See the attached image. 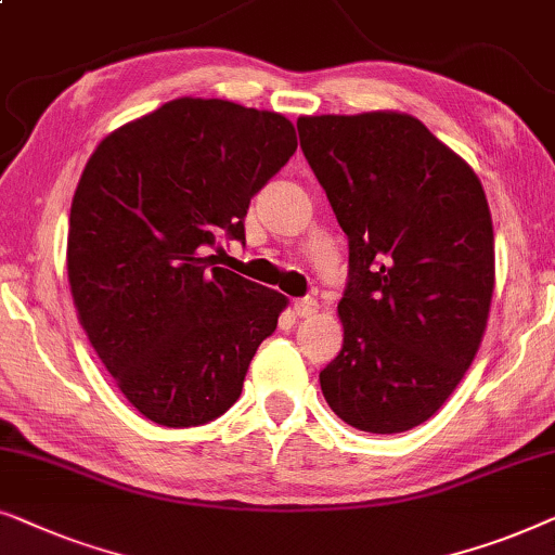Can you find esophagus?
<instances>
[{
	"mask_svg": "<svg viewBox=\"0 0 555 555\" xmlns=\"http://www.w3.org/2000/svg\"><path fill=\"white\" fill-rule=\"evenodd\" d=\"M293 310L298 318H310L318 313V302L313 298H298L293 302Z\"/></svg>",
	"mask_w": 555,
	"mask_h": 555,
	"instance_id": "34e87169",
	"label": "esophagus"
}]
</instances>
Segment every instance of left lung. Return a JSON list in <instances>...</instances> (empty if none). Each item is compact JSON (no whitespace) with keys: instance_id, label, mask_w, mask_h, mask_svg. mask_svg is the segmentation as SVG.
<instances>
[{"instance_id":"1","label":"left lung","mask_w":555,"mask_h":555,"mask_svg":"<svg viewBox=\"0 0 555 555\" xmlns=\"http://www.w3.org/2000/svg\"><path fill=\"white\" fill-rule=\"evenodd\" d=\"M298 133L348 237L344 348L321 371L323 397L371 435L420 427L488 328L495 237L480 179L409 113L300 116Z\"/></svg>"}]
</instances>
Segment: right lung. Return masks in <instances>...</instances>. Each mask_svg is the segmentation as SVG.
Here are the masks:
<instances>
[{
    "label": "right lung",
    "mask_w": 555,
    "mask_h": 555,
    "mask_svg": "<svg viewBox=\"0 0 555 555\" xmlns=\"http://www.w3.org/2000/svg\"><path fill=\"white\" fill-rule=\"evenodd\" d=\"M298 149L280 113L177 98L98 143L75 189L67 280L78 321L124 397L162 427L240 399L287 298L211 268L245 240L249 199Z\"/></svg>",
    "instance_id": "obj_1"
}]
</instances>
